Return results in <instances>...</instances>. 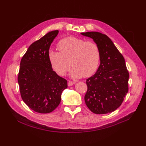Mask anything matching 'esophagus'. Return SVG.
I'll return each mask as SVG.
<instances>
[{"label": "esophagus", "instance_id": "obj_1", "mask_svg": "<svg viewBox=\"0 0 146 146\" xmlns=\"http://www.w3.org/2000/svg\"><path fill=\"white\" fill-rule=\"evenodd\" d=\"M74 84H75V82H73V81H68V86H72Z\"/></svg>", "mask_w": 146, "mask_h": 146}]
</instances>
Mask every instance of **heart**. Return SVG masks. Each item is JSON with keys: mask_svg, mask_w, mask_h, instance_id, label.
Masks as SVG:
<instances>
[{"mask_svg": "<svg viewBox=\"0 0 146 146\" xmlns=\"http://www.w3.org/2000/svg\"><path fill=\"white\" fill-rule=\"evenodd\" d=\"M57 48L59 51L49 52V60L58 74L65 75L72 65L70 75L73 78L90 77L97 70L100 52L95 42L67 37L58 42Z\"/></svg>", "mask_w": 146, "mask_h": 146, "instance_id": "b5f03b06", "label": "heart"}]
</instances>
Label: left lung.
I'll return each instance as SVG.
<instances>
[{
	"mask_svg": "<svg viewBox=\"0 0 146 146\" xmlns=\"http://www.w3.org/2000/svg\"><path fill=\"white\" fill-rule=\"evenodd\" d=\"M93 39L100 52V64L96 74L86 79V105L96 114L116 110L128 91L129 73L125 59L106 35L97 31L81 33Z\"/></svg>",
	"mask_w": 146,
	"mask_h": 146,
	"instance_id": "1",
	"label": "left lung"
}]
</instances>
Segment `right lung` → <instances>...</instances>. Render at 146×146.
Instances as JSON below:
<instances>
[{
	"mask_svg": "<svg viewBox=\"0 0 146 146\" xmlns=\"http://www.w3.org/2000/svg\"><path fill=\"white\" fill-rule=\"evenodd\" d=\"M58 30L48 32L29 47L20 62L18 82L27 106L40 113H49L58 106L67 81L56 74L49 60V49Z\"/></svg>",
	"mask_w": 146,
	"mask_h": 146,
	"instance_id": "obj_1",
	"label": "right lung"
}]
</instances>
